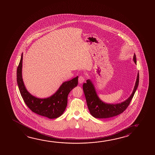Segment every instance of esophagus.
<instances>
[{"mask_svg":"<svg viewBox=\"0 0 155 155\" xmlns=\"http://www.w3.org/2000/svg\"><path fill=\"white\" fill-rule=\"evenodd\" d=\"M84 81H85V78H84L83 76H79V77L78 78V81L79 83H83V82H84Z\"/></svg>","mask_w":155,"mask_h":155,"instance_id":"1","label":"esophagus"}]
</instances>
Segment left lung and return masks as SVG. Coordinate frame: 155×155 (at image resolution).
<instances>
[{
    "mask_svg": "<svg viewBox=\"0 0 155 155\" xmlns=\"http://www.w3.org/2000/svg\"><path fill=\"white\" fill-rule=\"evenodd\" d=\"M134 61L136 64V57L135 54L134 56ZM138 84L139 73L137 74V80L132 94L128 99L119 104H109L105 103L99 99L91 81L89 79L87 80L86 83L83 84V89L90 114L93 117L97 118H108L122 114L129 105L138 87Z\"/></svg>",
    "mask_w": 155,
    "mask_h": 155,
    "instance_id": "1",
    "label": "left lung"
}]
</instances>
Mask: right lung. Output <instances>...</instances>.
<instances>
[{
    "label": "right lung",
    "instance_id": "add662e5",
    "mask_svg": "<svg viewBox=\"0 0 155 155\" xmlns=\"http://www.w3.org/2000/svg\"><path fill=\"white\" fill-rule=\"evenodd\" d=\"M23 53L17 70V81L21 96L24 101L32 111L50 119L60 117L63 114L68 104L70 92L78 85V77L63 83L52 96L39 99L33 96L26 89L21 74Z\"/></svg>",
    "mask_w": 155,
    "mask_h": 155
}]
</instances>
